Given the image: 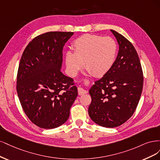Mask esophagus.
Masks as SVG:
<instances>
[{"label": "esophagus", "instance_id": "obj_1", "mask_svg": "<svg viewBox=\"0 0 160 160\" xmlns=\"http://www.w3.org/2000/svg\"><path fill=\"white\" fill-rule=\"evenodd\" d=\"M78 94L80 96L81 95H84L85 94L88 93V91L84 90V88H78Z\"/></svg>", "mask_w": 160, "mask_h": 160}]
</instances>
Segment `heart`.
I'll return each mask as SVG.
<instances>
[{
	"mask_svg": "<svg viewBox=\"0 0 160 160\" xmlns=\"http://www.w3.org/2000/svg\"><path fill=\"white\" fill-rule=\"evenodd\" d=\"M74 52H67L65 63L69 75L74 77L82 68L92 75H105L114 66L117 56L118 46L110 37L86 34L77 38L73 44Z\"/></svg>",
	"mask_w": 160,
	"mask_h": 160,
	"instance_id": "b5f03b06",
	"label": "heart"
}]
</instances>
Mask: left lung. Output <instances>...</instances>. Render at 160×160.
<instances>
[{
  "label": "left lung",
  "instance_id": "obj_1",
  "mask_svg": "<svg viewBox=\"0 0 160 160\" xmlns=\"http://www.w3.org/2000/svg\"><path fill=\"white\" fill-rule=\"evenodd\" d=\"M110 30L119 45L116 62L89 90V116L97 124L106 128L118 127L130 119L140 101L143 82L134 46L122 34Z\"/></svg>",
  "mask_w": 160,
  "mask_h": 160
}]
</instances>
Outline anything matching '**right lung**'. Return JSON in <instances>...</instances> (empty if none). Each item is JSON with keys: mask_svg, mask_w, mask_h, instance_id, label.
I'll return each instance as SVG.
<instances>
[{"mask_svg": "<svg viewBox=\"0 0 160 160\" xmlns=\"http://www.w3.org/2000/svg\"><path fill=\"white\" fill-rule=\"evenodd\" d=\"M72 32H48L35 37L22 53L17 91L22 109L36 126L59 127L68 119L78 96L74 80L61 72L62 50Z\"/></svg>", "mask_w": 160, "mask_h": 160, "instance_id": "1", "label": "right lung"}]
</instances>
